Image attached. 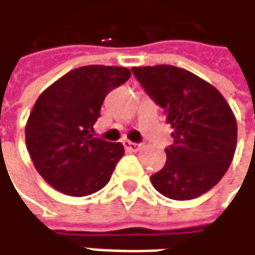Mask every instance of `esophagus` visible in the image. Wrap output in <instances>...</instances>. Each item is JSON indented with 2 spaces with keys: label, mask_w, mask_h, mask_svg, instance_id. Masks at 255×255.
Returning a JSON list of instances; mask_svg holds the SVG:
<instances>
[{
  "label": "esophagus",
  "mask_w": 255,
  "mask_h": 255,
  "mask_svg": "<svg viewBox=\"0 0 255 255\" xmlns=\"http://www.w3.org/2000/svg\"><path fill=\"white\" fill-rule=\"evenodd\" d=\"M123 144H124V147L129 150V152H137L138 149H140V144H137V143H134V141H129V140H126V141H123Z\"/></svg>",
  "instance_id": "esophagus-1"
}]
</instances>
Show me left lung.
Here are the masks:
<instances>
[{"instance_id": "1", "label": "left lung", "mask_w": 255, "mask_h": 255, "mask_svg": "<svg viewBox=\"0 0 255 255\" xmlns=\"http://www.w3.org/2000/svg\"><path fill=\"white\" fill-rule=\"evenodd\" d=\"M131 71L174 129L164 168L150 176L153 187L176 201L204 195L226 174L236 149L238 127L226 99L207 81L177 66Z\"/></svg>"}]
</instances>
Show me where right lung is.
Listing matches in <instances>:
<instances>
[{
  "mask_svg": "<svg viewBox=\"0 0 255 255\" xmlns=\"http://www.w3.org/2000/svg\"><path fill=\"white\" fill-rule=\"evenodd\" d=\"M129 75L120 66H82L38 97L26 124V147L36 171L56 190L87 196L111 180L124 147L94 137L93 127L105 97Z\"/></svg>",
  "mask_w": 255,
  "mask_h": 255,
  "instance_id": "add662e5",
  "label": "right lung"
}]
</instances>
